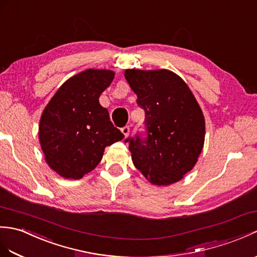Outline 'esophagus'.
Wrapping results in <instances>:
<instances>
[{
  "instance_id": "1",
  "label": "esophagus",
  "mask_w": 257,
  "mask_h": 257,
  "mask_svg": "<svg viewBox=\"0 0 257 257\" xmlns=\"http://www.w3.org/2000/svg\"><path fill=\"white\" fill-rule=\"evenodd\" d=\"M121 133L124 135V137H128L130 133V128L128 126H124L121 128Z\"/></svg>"
}]
</instances>
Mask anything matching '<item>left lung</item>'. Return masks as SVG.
Listing matches in <instances>:
<instances>
[{
    "label": "left lung",
    "instance_id": "left-lung-1",
    "mask_svg": "<svg viewBox=\"0 0 257 257\" xmlns=\"http://www.w3.org/2000/svg\"><path fill=\"white\" fill-rule=\"evenodd\" d=\"M124 77L146 112V137L128 138L135 166L154 185L181 181L205 141V118L192 91L169 70H126Z\"/></svg>",
    "mask_w": 257,
    "mask_h": 257
}]
</instances>
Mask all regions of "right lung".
<instances>
[{"label": "right lung", "instance_id": "obj_1", "mask_svg": "<svg viewBox=\"0 0 257 257\" xmlns=\"http://www.w3.org/2000/svg\"><path fill=\"white\" fill-rule=\"evenodd\" d=\"M114 76L110 70L83 71L59 87L43 111L39 142L60 176L80 180L96 168L107 146L124 137L98 101Z\"/></svg>", "mask_w": 257, "mask_h": 257}]
</instances>
